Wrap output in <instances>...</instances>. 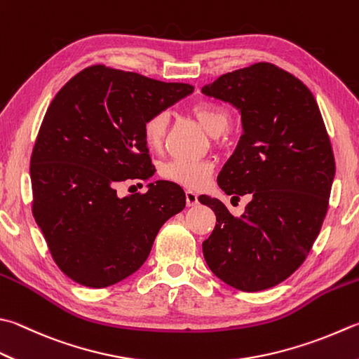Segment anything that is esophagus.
Wrapping results in <instances>:
<instances>
[{"label":"esophagus","mask_w":359,"mask_h":359,"mask_svg":"<svg viewBox=\"0 0 359 359\" xmlns=\"http://www.w3.org/2000/svg\"><path fill=\"white\" fill-rule=\"evenodd\" d=\"M186 203H187V206H195V205H197V203H198V194L189 189V191H186Z\"/></svg>","instance_id":"esophagus-1"}]
</instances>
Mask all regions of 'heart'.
Returning a JSON list of instances; mask_svg holds the SVG:
<instances>
[{
    "label": "heart",
    "instance_id": "heart-1",
    "mask_svg": "<svg viewBox=\"0 0 359 359\" xmlns=\"http://www.w3.org/2000/svg\"><path fill=\"white\" fill-rule=\"evenodd\" d=\"M192 114L198 120V123L214 137L226 133L229 123H231V114L226 107L219 103H212V101H200L192 107ZM167 125L168 114L165 111L154 112L145 118L144 139L151 150H159L164 144ZM212 172L214 164L209 161L173 159L164 162L159 168L162 178L189 189H200L205 186L211 178Z\"/></svg>",
    "mask_w": 359,
    "mask_h": 359
}]
</instances>
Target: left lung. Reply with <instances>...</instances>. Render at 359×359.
I'll return each instance as SVG.
<instances>
[{
	"label": "left lung",
	"instance_id": "8db88e82",
	"mask_svg": "<svg viewBox=\"0 0 359 359\" xmlns=\"http://www.w3.org/2000/svg\"><path fill=\"white\" fill-rule=\"evenodd\" d=\"M201 92L241 114V140L217 182L233 198L250 197L241 217L198 197L217 217L203 256L234 289L276 286L305 261L328 209L336 165L319 106L300 79L267 62L222 74Z\"/></svg>",
	"mask_w": 359,
	"mask_h": 359
}]
</instances>
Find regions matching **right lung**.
Here are the masks:
<instances>
[{
    "mask_svg": "<svg viewBox=\"0 0 359 359\" xmlns=\"http://www.w3.org/2000/svg\"><path fill=\"white\" fill-rule=\"evenodd\" d=\"M192 92L93 65L53 98L31 156L32 214L73 281L107 287L128 278L147 261L161 226L184 209L175 182L154 181L123 198L116 186L153 177L144 121Z\"/></svg>",
    "mask_w": 359,
    "mask_h": 359,
    "instance_id": "obj_1",
    "label": "right lung"
}]
</instances>
